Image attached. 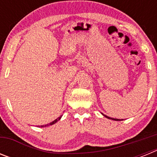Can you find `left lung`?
Instances as JSON below:
<instances>
[{"label":"left lung","instance_id":"left-lung-1","mask_svg":"<svg viewBox=\"0 0 157 157\" xmlns=\"http://www.w3.org/2000/svg\"><path fill=\"white\" fill-rule=\"evenodd\" d=\"M105 116L106 118H108V119H110V120H116V121H118V120H119V121H120V120H118V119H113V118H110V117H109V116H105Z\"/></svg>","mask_w":157,"mask_h":157}]
</instances>
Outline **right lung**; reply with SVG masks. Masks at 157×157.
Returning a JSON list of instances; mask_svg holds the SVG:
<instances>
[{
  "mask_svg": "<svg viewBox=\"0 0 157 157\" xmlns=\"http://www.w3.org/2000/svg\"><path fill=\"white\" fill-rule=\"evenodd\" d=\"M60 118H61V117H59V118H57V119H56V120H54V121H52V123H48V124H46V125H43V126H41V127H48V126H49V125H52V124H54V123H56V122L58 121V120H60Z\"/></svg>",
  "mask_w": 157,
  "mask_h": 157,
  "instance_id": "add662e5",
  "label": "right lung"
}]
</instances>
